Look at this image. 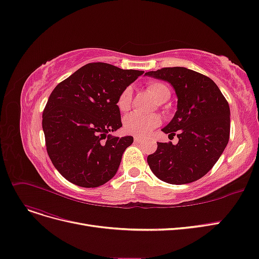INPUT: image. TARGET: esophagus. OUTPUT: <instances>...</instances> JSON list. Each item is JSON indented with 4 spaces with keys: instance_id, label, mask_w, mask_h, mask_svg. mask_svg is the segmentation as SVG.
Masks as SVG:
<instances>
[{
    "instance_id": "obj_1",
    "label": "esophagus",
    "mask_w": 259,
    "mask_h": 259,
    "mask_svg": "<svg viewBox=\"0 0 259 259\" xmlns=\"http://www.w3.org/2000/svg\"><path fill=\"white\" fill-rule=\"evenodd\" d=\"M142 140H144V139H142L141 137H138V136H136L135 138H134V141H135L136 144H140V142H142Z\"/></svg>"
}]
</instances>
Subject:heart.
<instances>
[{
  "mask_svg": "<svg viewBox=\"0 0 259 259\" xmlns=\"http://www.w3.org/2000/svg\"><path fill=\"white\" fill-rule=\"evenodd\" d=\"M148 91L153 96V99L157 103H163L165 100L169 99V89L160 82H151L148 84ZM132 104V89L130 87L125 88L118 97L117 106L121 112L130 110ZM162 120L157 114H139L131 113L125 117L123 121L124 130L126 133L135 136H147L152 133L154 128L160 125Z\"/></svg>",
  "mask_w": 259,
  "mask_h": 259,
  "instance_id": "obj_1",
  "label": "heart"
}]
</instances>
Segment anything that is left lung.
Masks as SVG:
<instances>
[{
    "instance_id": "left-lung-1",
    "label": "left lung",
    "mask_w": 259,
    "mask_h": 259,
    "mask_svg": "<svg viewBox=\"0 0 259 259\" xmlns=\"http://www.w3.org/2000/svg\"><path fill=\"white\" fill-rule=\"evenodd\" d=\"M145 75L170 83L178 99L174 118L162 131L169 138L177 134L179 142H157V150L148 156L150 169L169 184L200 179L228 144L227 101L212 79L186 67H165Z\"/></svg>"
}]
</instances>
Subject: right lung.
I'll list each match as a JSON object with an SVG mask.
<instances>
[{
	"mask_svg": "<svg viewBox=\"0 0 259 259\" xmlns=\"http://www.w3.org/2000/svg\"><path fill=\"white\" fill-rule=\"evenodd\" d=\"M144 70L89 63L59 83L42 112L47 152L66 180L97 187L117 174L132 136L112 137L122 126L118 97Z\"/></svg>",
	"mask_w": 259,
	"mask_h": 259,
	"instance_id": "1",
	"label": "right lung"
}]
</instances>
